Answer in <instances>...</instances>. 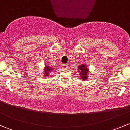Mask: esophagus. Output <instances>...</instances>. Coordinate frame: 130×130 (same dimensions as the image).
<instances>
[{
  "label": "esophagus",
  "mask_w": 130,
  "mask_h": 130,
  "mask_svg": "<svg viewBox=\"0 0 130 130\" xmlns=\"http://www.w3.org/2000/svg\"><path fill=\"white\" fill-rule=\"evenodd\" d=\"M68 67H69V65H68V64H62V65H61V67L63 69H67Z\"/></svg>",
  "instance_id": "1"
}]
</instances>
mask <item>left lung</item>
<instances>
[{"label": "left lung", "instance_id": "8db88e82", "mask_svg": "<svg viewBox=\"0 0 130 130\" xmlns=\"http://www.w3.org/2000/svg\"><path fill=\"white\" fill-rule=\"evenodd\" d=\"M78 72L80 75L81 79L86 80L87 78V73H88V69L86 68V65L83 64L78 66Z\"/></svg>", "mask_w": 130, "mask_h": 130}]
</instances>
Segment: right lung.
<instances>
[{
  "label": "right lung",
  "instance_id": "right-lung-1",
  "mask_svg": "<svg viewBox=\"0 0 130 130\" xmlns=\"http://www.w3.org/2000/svg\"><path fill=\"white\" fill-rule=\"evenodd\" d=\"M52 70V67H51L46 66L45 67V72H44V75H45V77H49L50 72Z\"/></svg>",
  "mask_w": 130,
  "mask_h": 130
}]
</instances>
